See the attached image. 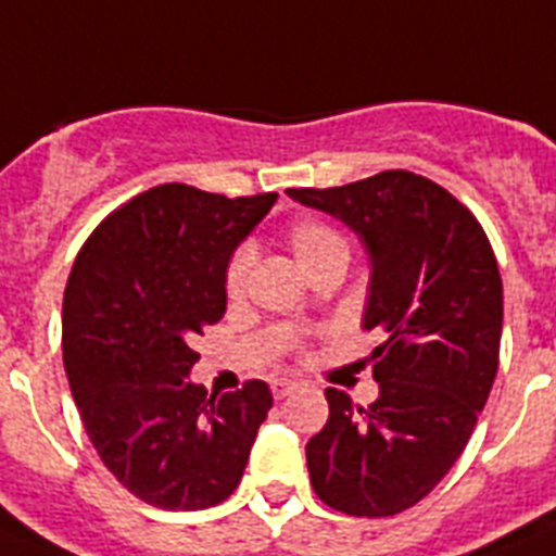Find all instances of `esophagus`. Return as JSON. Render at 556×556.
<instances>
[{"label":"esophagus","instance_id":"1","mask_svg":"<svg viewBox=\"0 0 556 556\" xmlns=\"http://www.w3.org/2000/svg\"><path fill=\"white\" fill-rule=\"evenodd\" d=\"M295 389H298V383H292V380H283V378L273 380V397H275V401H283V397H287L289 392H295Z\"/></svg>","mask_w":556,"mask_h":556}]
</instances>
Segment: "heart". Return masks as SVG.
I'll use <instances>...</instances> for the list:
<instances>
[{"instance_id":"1","label":"heart","mask_w":556,"mask_h":556,"mask_svg":"<svg viewBox=\"0 0 556 556\" xmlns=\"http://www.w3.org/2000/svg\"><path fill=\"white\" fill-rule=\"evenodd\" d=\"M287 241L306 275H315L318 269L332 264V261L350 258V241H346V236L334 224L320 222V218H298L289 227ZM252 261H255V255H252L250 247H241V250L232 252L227 273H224V289H227L229 301H238L247 292Z\"/></svg>"}]
</instances>
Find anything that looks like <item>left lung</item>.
<instances>
[{
  "label": "left lung",
  "mask_w": 556,
  "mask_h": 556,
  "mask_svg": "<svg viewBox=\"0 0 556 556\" xmlns=\"http://www.w3.org/2000/svg\"><path fill=\"white\" fill-rule=\"evenodd\" d=\"M289 199L341 218L369 252L364 329L378 401L327 389L329 420L306 443L312 489L352 517H392L432 492L460 457L500 361L503 281L475 215L409 169Z\"/></svg>",
  "instance_id": "1"
}]
</instances>
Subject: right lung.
I'll return each instance as SVG.
<instances>
[{"label": "right lung", "mask_w": 556, "mask_h": 556, "mask_svg": "<svg viewBox=\"0 0 556 556\" xmlns=\"http://www.w3.org/2000/svg\"><path fill=\"white\" fill-rule=\"evenodd\" d=\"M275 199L153 187L110 213L76 255L62 306L73 401L104 466L155 508L224 503L273 409L264 380L215 397L190 369L195 334L227 312L229 258Z\"/></svg>", "instance_id": "add662e5"}]
</instances>
